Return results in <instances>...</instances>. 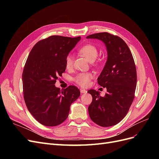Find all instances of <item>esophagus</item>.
<instances>
[{
  "label": "esophagus",
  "instance_id": "1",
  "mask_svg": "<svg viewBox=\"0 0 159 159\" xmlns=\"http://www.w3.org/2000/svg\"><path fill=\"white\" fill-rule=\"evenodd\" d=\"M80 92L81 93H87V90L84 89H80Z\"/></svg>",
  "mask_w": 159,
  "mask_h": 159
}]
</instances>
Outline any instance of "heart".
Wrapping results in <instances>:
<instances>
[{
	"label": "heart",
	"instance_id": "heart-1",
	"mask_svg": "<svg viewBox=\"0 0 159 159\" xmlns=\"http://www.w3.org/2000/svg\"><path fill=\"white\" fill-rule=\"evenodd\" d=\"M79 52L83 55L86 59L89 61H93L98 56V50L95 46L87 44L79 49ZM73 64V58L71 55L67 56L66 58V66L67 68H70ZM92 74L89 72L86 73H80L75 75L74 78L75 82L81 87H87L89 84L91 80L92 79Z\"/></svg>",
	"mask_w": 159,
	"mask_h": 159
}]
</instances>
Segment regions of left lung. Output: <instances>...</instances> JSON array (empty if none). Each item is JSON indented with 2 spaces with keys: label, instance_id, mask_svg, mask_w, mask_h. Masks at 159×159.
<instances>
[{
  "label": "left lung",
  "instance_id": "obj_1",
  "mask_svg": "<svg viewBox=\"0 0 159 159\" xmlns=\"http://www.w3.org/2000/svg\"><path fill=\"white\" fill-rule=\"evenodd\" d=\"M102 40L106 46L107 60L98 78L99 85L107 93L101 96L99 91L89 89L92 102L88 111L91 119L102 127H111L125 117L134 98L137 70L131 50L122 38L108 32L86 37Z\"/></svg>",
  "mask_w": 159,
  "mask_h": 159
}]
</instances>
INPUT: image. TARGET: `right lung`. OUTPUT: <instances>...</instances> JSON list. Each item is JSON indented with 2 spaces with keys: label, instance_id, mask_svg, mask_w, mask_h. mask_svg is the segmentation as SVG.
I'll list each match as a JSON object with an SVG mask.
<instances>
[{
  "label": "right lung",
  "instance_id": "right-lung-1",
  "mask_svg": "<svg viewBox=\"0 0 159 159\" xmlns=\"http://www.w3.org/2000/svg\"><path fill=\"white\" fill-rule=\"evenodd\" d=\"M81 39L51 36L34 46L22 73L23 94L32 116L43 125L57 126L68 117L70 105L80 95L74 85L60 90L55 84L66 71V58Z\"/></svg>",
  "mask_w": 159,
  "mask_h": 159
}]
</instances>
